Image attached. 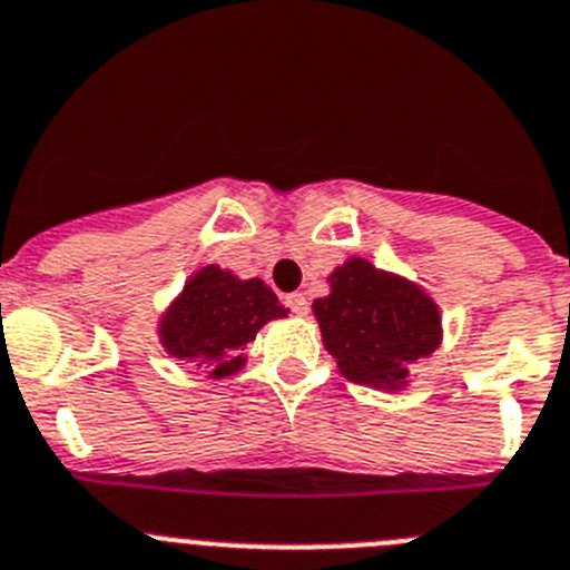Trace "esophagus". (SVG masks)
I'll list each match as a JSON object with an SVG mask.
<instances>
[{
    "mask_svg": "<svg viewBox=\"0 0 570 570\" xmlns=\"http://www.w3.org/2000/svg\"><path fill=\"white\" fill-rule=\"evenodd\" d=\"M285 305L291 307V313H294V316H307V311H311L305 294H288L285 296Z\"/></svg>",
    "mask_w": 570,
    "mask_h": 570,
    "instance_id": "1",
    "label": "esophagus"
}]
</instances>
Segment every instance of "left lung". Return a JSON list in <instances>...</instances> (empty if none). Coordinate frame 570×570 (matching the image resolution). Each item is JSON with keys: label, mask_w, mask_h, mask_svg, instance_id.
<instances>
[{"label": "left lung", "mask_w": 570, "mask_h": 570, "mask_svg": "<svg viewBox=\"0 0 570 570\" xmlns=\"http://www.w3.org/2000/svg\"><path fill=\"white\" fill-rule=\"evenodd\" d=\"M331 294L313 299L325 350L353 384L401 393L410 367L441 347V307L417 282L347 257L327 276Z\"/></svg>", "instance_id": "1"}]
</instances>
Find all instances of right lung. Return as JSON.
Listing matches in <instances>:
<instances>
[{
  "instance_id": "1",
  "label": "right lung",
  "mask_w": 570,
  "mask_h": 570,
  "mask_svg": "<svg viewBox=\"0 0 570 570\" xmlns=\"http://www.w3.org/2000/svg\"><path fill=\"white\" fill-rule=\"evenodd\" d=\"M271 285L259 276L239 279L217 263L203 265L158 320V342L171 358L206 364L208 379H228L245 367V344L268 322L285 320Z\"/></svg>"
}]
</instances>
